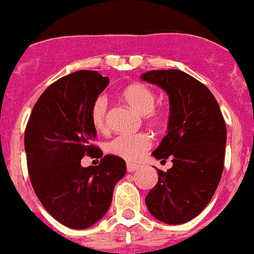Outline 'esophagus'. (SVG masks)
<instances>
[{"instance_id": "34e87169", "label": "esophagus", "mask_w": 254, "mask_h": 254, "mask_svg": "<svg viewBox=\"0 0 254 254\" xmlns=\"http://www.w3.org/2000/svg\"><path fill=\"white\" fill-rule=\"evenodd\" d=\"M138 168H140V165H137V164H133V163L127 164V172L128 173L134 172V170H137Z\"/></svg>"}]
</instances>
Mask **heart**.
<instances>
[{
  "instance_id": "1",
  "label": "heart",
  "mask_w": 254,
  "mask_h": 254,
  "mask_svg": "<svg viewBox=\"0 0 254 254\" xmlns=\"http://www.w3.org/2000/svg\"><path fill=\"white\" fill-rule=\"evenodd\" d=\"M122 98L132 109L142 114L145 121L152 126H163L168 121V112L165 109H155L154 91L141 82L126 86L122 91ZM108 99L105 96H98L91 108V120L94 126L100 131L108 127L107 121ZM152 145V136L146 132L134 134H121L107 143V151L111 155L125 159L127 161H137L146 154Z\"/></svg>"
}]
</instances>
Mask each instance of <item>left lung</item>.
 <instances>
[{
	"instance_id": "1",
	"label": "left lung",
	"mask_w": 254,
	"mask_h": 254,
	"mask_svg": "<svg viewBox=\"0 0 254 254\" xmlns=\"http://www.w3.org/2000/svg\"><path fill=\"white\" fill-rule=\"evenodd\" d=\"M141 78L169 96L168 134L152 155L163 160L170 156L173 161L167 172L158 169L159 181L145 202L163 223H187L202 212L221 179L225 121L212 93L181 69L149 71Z\"/></svg>"
}]
</instances>
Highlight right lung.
<instances>
[{
  "label": "right lung",
  "instance_id": "obj_1",
  "mask_svg": "<svg viewBox=\"0 0 254 254\" xmlns=\"http://www.w3.org/2000/svg\"><path fill=\"white\" fill-rule=\"evenodd\" d=\"M109 84L98 71L81 69L64 76L35 103L24 136L31 186L42 205L58 223L86 229L108 211L126 161L105 155L96 167L82 168L84 154H100L94 146V102Z\"/></svg>",
  "mask_w": 254,
  "mask_h": 254
}]
</instances>
